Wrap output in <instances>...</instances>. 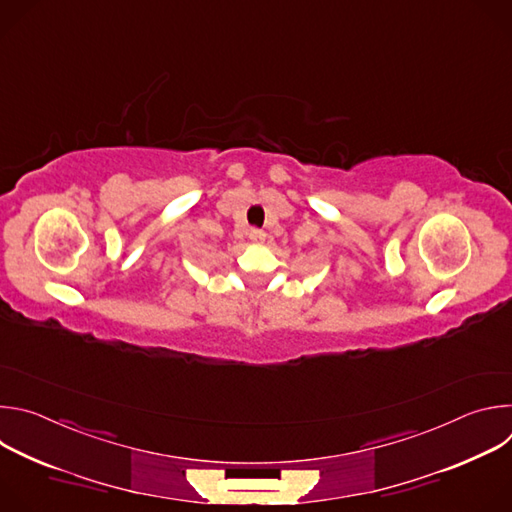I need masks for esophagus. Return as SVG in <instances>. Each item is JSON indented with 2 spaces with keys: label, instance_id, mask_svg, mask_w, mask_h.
I'll use <instances>...</instances> for the list:
<instances>
[{
  "label": "esophagus",
  "instance_id": "34e87169",
  "mask_svg": "<svg viewBox=\"0 0 512 512\" xmlns=\"http://www.w3.org/2000/svg\"><path fill=\"white\" fill-rule=\"evenodd\" d=\"M265 237H267V235H265L263 231H259V229H251V231H249V239H251L255 245H261V243L265 241Z\"/></svg>",
  "mask_w": 512,
  "mask_h": 512
}]
</instances>
